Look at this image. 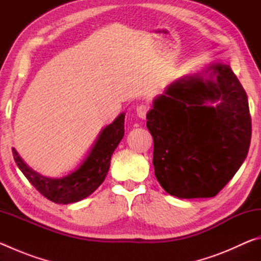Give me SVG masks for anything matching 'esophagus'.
Here are the masks:
<instances>
[{"label":"esophagus","mask_w":261,"mask_h":261,"mask_svg":"<svg viewBox=\"0 0 261 261\" xmlns=\"http://www.w3.org/2000/svg\"><path fill=\"white\" fill-rule=\"evenodd\" d=\"M148 110H149V108H148L147 105L140 103V105L137 106L136 112H137V115H138L140 118H145V117H146L147 113H148Z\"/></svg>","instance_id":"1"}]
</instances>
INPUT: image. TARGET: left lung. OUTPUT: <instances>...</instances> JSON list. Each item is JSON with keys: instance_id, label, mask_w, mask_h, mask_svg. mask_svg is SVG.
Listing matches in <instances>:
<instances>
[{"instance_id": "8db88e82", "label": "left lung", "mask_w": 261, "mask_h": 261, "mask_svg": "<svg viewBox=\"0 0 261 261\" xmlns=\"http://www.w3.org/2000/svg\"><path fill=\"white\" fill-rule=\"evenodd\" d=\"M146 118L154 173L171 196H216L249 152L252 126L247 95L227 64H212L201 76L171 84Z\"/></svg>"}]
</instances>
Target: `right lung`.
<instances>
[{
	"mask_svg": "<svg viewBox=\"0 0 261 261\" xmlns=\"http://www.w3.org/2000/svg\"><path fill=\"white\" fill-rule=\"evenodd\" d=\"M124 136V114L106 126L94 147L74 173L63 178H48L39 175L21 160L15 148L14 159L21 173L43 197L56 204H70L84 199L98 189L105 180L110 166V159Z\"/></svg>",
	"mask_w": 261,
	"mask_h": 261,
	"instance_id": "1",
	"label": "right lung"
}]
</instances>
